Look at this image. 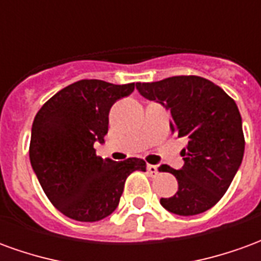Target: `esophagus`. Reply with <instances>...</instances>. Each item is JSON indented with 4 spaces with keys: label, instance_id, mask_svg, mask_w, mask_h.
I'll return each instance as SVG.
<instances>
[{
    "label": "esophagus",
    "instance_id": "esophagus-1",
    "mask_svg": "<svg viewBox=\"0 0 261 261\" xmlns=\"http://www.w3.org/2000/svg\"><path fill=\"white\" fill-rule=\"evenodd\" d=\"M147 170L151 176H156L159 173L158 166H156V165H147Z\"/></svg>",
    "mask_w": 261,
    "mask_h": 261
}]
</instances>
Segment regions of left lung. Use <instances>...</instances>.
<instances>
[{"label": "left lung", "mask_w": 261, "mask_h": 261, "mask_svg": "<svg viewBox=\"0 0 261 261\" xmlns=\"http://www.w3.org/2000/svg\"><path fill=\"white\" fill-rule=\"evenodd\" d=\"M148 100L170 113V130L187 140L179 170L165 168L177 179L175 196L161 198L176 215H197L221 200L239 169L245 152L242 117L235 100L218 85L196 75L170 76L158 82H137Z\"/></svg>", "instance_id": "1"}]
</instances>
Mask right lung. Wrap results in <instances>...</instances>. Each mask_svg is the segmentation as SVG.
<instances>
[{
	"label": "right lung",
	"mask_w": 261,
	"mask_h": 261,
	"mask_svg": "<svg viewBox=\"0 0 261 261\" xmlns=\"http://www.w3.org/2000/svg\"><path fill=\"white\" fill-rule=\"evenodd\" d=\"M134 88L82 80L57 92L37 112L29 147L32 168L65 217L81 222L106 218L119 205L128 175L147 170L144 159L116 162L97 156L93 148L105 142L110 108Z\"/></svg>",
	"instance_id": "obj_1"
}]
</instances>
